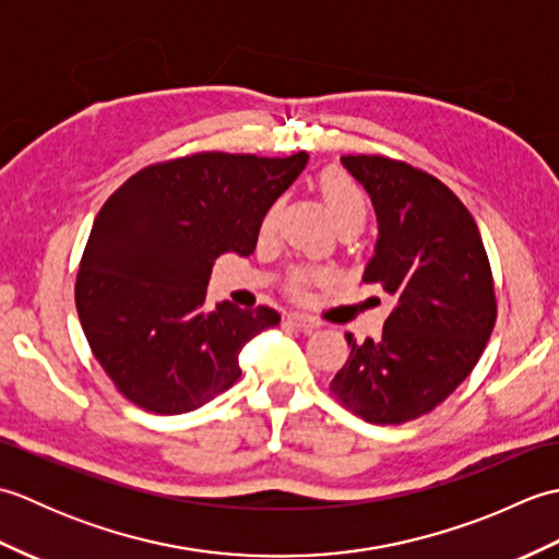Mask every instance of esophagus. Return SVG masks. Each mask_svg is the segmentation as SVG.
<instances>
[{
    "instance_id": "obj_1",
    "label": "esophagus",
    "mask_w": 559,
    "mask_h": 559,
    "mask_svg": "<svg viewBox=\"0 0 559 559\" xmlns=\"http://www.w3.org/2000/svg\"><path fill=\"white\" fill-rule=\"evenodd\" d=\"M288 322H290L295 329L305 331V334H310V331L319 329V322H317V319H312V317H305V314H290V317H288Z\"/></svg>"
}]
</instances>
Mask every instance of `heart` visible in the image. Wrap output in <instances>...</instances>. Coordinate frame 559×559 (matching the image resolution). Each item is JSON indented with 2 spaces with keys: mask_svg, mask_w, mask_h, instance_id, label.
Returning a JSON list of instances; mask_svg holds the SVG:
<instances>
[{
  "mask_svg": "<svg viewBox=\"0 0 559 559\" xmlns=\"http://www.w3.org/2000/svg\"><path fill=\"white\" fill-rule=\"evenodd\" d=\"M319 194H322L324 204L331 213V218H334L336 225L341 223H365L367 218V199L365 192L360 189V185L353 180L348 173H343L338 168H329L322 175H319ZM273 216H276V211H269L264 221H261V230H271L273 228ZM324 273L322 271H302L298 281H295V290H300L302 283H314V281H322Z\"/></svg>",
  "mask_w": 559,
  "mask_h": 559,
  "instance_id": "1",
  "label": "heart"
}]
</instances>
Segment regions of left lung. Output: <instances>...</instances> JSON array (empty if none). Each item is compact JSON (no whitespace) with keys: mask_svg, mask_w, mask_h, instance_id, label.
<instances>
[{"mask_svg":"<svg viewBox=\"0 0 559 559\" xmlns=\"http://www.w3.org/2000/svg\"><path fill=\"white\" fill-rule=\"evenodd\" d=\"M379 221L365 283L394 295L382 336L358 343L331 382L343 408L401 425L437 408L485 350L497 298L488 252L471 211L437 177L384 156H343Z\"/></svg>","mask_w":559,"mask_h":559,"instance_id":"1","label":"left lung"}]
</instances>
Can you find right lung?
Returning a JSON list of instances; mask_svg holds the SVG:
<instances>
[{"instance_id":"1","label":"right lung","mask_w":559,"mask_h":559,"mask_svg":"<svg viewBox=\"0 0 559 559\" xmlns=\"http://www.w3.org/2000/svg\"><path fill=\"white\" fill-rule=\"evenodd\" d=\"M204 151L153 163L115 189L93 221L76 273L83 334L134 406L189 413L240 379V350L276 326L271 307L206 305L221 254L249 257L261 221L307 165Z\"/></svg>"}]
</instances>
